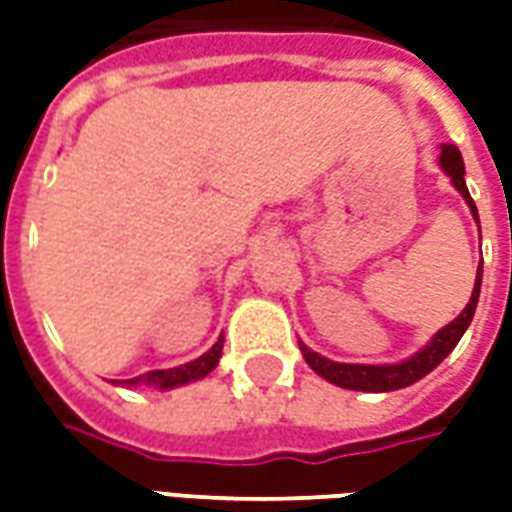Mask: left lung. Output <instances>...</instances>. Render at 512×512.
Masks as SVG:
<instances>
[{"label": "left lung", "mask_w": 512, "mask_h": 512, "mask_svg": "<svg viewBox=\"0 0 512 512\" xmlns=\"http://www.w3.org/2000/svg\"><path fill=\"white\" fill-rule=\"evenodd\" d=\"M439 167L450 175L452 186L461 191L466 205L472 208L474 219H477V205L469 197V189H466V169H463L461 150L455 145H441ZM480 285H483V260H480V268H477V279H474V290L469 304L463 307V312L452 323H447L444 329L433 334L422 351H417L414 356H408L406 362L400 365H345V362H332L326 356L315 354L307 345L299 343L301 354L307 359V365L318 373L321 378H326L329 384L343 386V389H356V392H392V389H403V386H411L419 378H425L433 370L439 367L452 348L458 345V340L463 337V332L469 329V323L474 318V310H477V299H480Z\"/></svg>", "instance_id": "1"}]
</instances>
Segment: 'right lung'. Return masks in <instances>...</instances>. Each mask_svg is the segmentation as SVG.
<instances>
[{"instance_id":"add662e5","label":"right lung","mask_w":512,"mask_h":512,"mask_svg":"<svg viewBox=\"0 0 512 512\" xmlns=\"http://www.w3.org/2000/svg\"><path fill=\"white\" fill-rule=\"evenodd\" d=\"M222 345H224V337H219L211 351H205L200 359H194V362H189V365L172 367V370H150V373H145V376L128 378V381H120V384L172 389V386H183V384H191V381H200V378H205L208 373H211L213 367L219 365V359H222Z\"/></svg>"}]
</instances>
